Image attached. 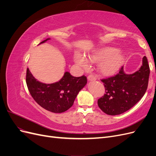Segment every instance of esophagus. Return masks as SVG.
I'll return each instance as SVG.
<instances>
[{
    "label": "esophagus",
    "mask_w": 156,
    "mask_h": 156,
    "mask_svg": "<svg viewBox=\"0 0 156 156\" xmlns=\"http://www.w3.org/2000/svg\"><path fill=\"white\" fill-rule=\"evenodd\" d=\"M87 79H88V81H96V77H94V75H88Z\"/></svg>",
    "instance_id": "esophagus-1"
}]
</instances>
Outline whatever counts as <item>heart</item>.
I'll list each match as a JSON object with an SVG mask.
<instances>
[{"label": "heart", "instance_id": "b5f03b06", "mask_svg": "<svg viewBox=\"0 0 156 156\" xmlns=\"http://www.w3.org/2000/svg\"><path fill=\"white\" fill-rule=\"evenodd\" d=\"M73 60L75 64L83 69L88 68L90 62L98 63V70L100 73L110 76L120 69L124 61V55L116 48L106 47L88 55V58L81 53H75Z\"/></svg>", "mask_w": 156, "mask_h": 156}]
</instances>
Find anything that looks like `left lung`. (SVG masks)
<instances>
[{
    "label": "left lung",
    "mask_w": 156,
    "mask_h": 156,
    "mask_svg": "<svg viewBox=\"0 0 156 156\" xmlns=\"http://www.w3.org/2000/svg\"><path fill=\"white\" fill-rule=\"evenodd\" d=\"M150 75L147 58H143V65L138 71L127 74L122 67L114 77L101 81L105 94L98 100L100 109L108 115H118L129 110L137 103L146 91Z\"/></svg>",
    "instance_id": "1"
}]
</instances>
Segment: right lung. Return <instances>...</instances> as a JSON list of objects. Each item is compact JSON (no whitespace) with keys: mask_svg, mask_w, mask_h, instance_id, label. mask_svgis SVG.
<instances>
[{"mask_svg":"<svg viewBox=\"0 0 156 156\" xmlns=\"http://www.w3.org/2000/svg\"><path fill=\"white\" fill-rule=\"evenodd\" d=\"M49 40L47 38L40 44ZM26 82L30 94L37 104L50 112L61 113L73 105L78 93L87 84V79L84 75L75 77L66 72L60 81L45 84L37 81L27 68Z\"/></svg>","mask_w":156,"mask_h":156,"instance_id":"1","label":"right lung"}]
</instances>
